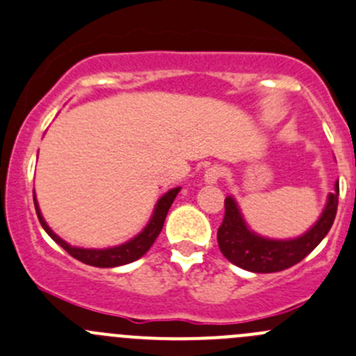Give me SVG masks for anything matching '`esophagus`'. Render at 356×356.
I'll return each instance as SVG.
<instances>
[{
    "mask_svg": "<svg viewBox=\"0 0 356 356\" xmlns=\"http://www.w3.org/2000/svg\"><path fill=\"white\" fill-rule=\"evenodd\" d=\"M222 175H224V168L220 167V165H212V167L207 168L205 174H203V181H205L207 184H217V181H219Z\"/></svg>",
    "mask_w": 356,
    "mask_h": 356,
    "instance_id": "obj_1",
    "label": "esophagus"
}]
</instances>
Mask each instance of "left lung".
I'll list each match as a JSON object with an SVG mask.
<instances>
[{
	"label": "left lung",
	"mask_w": 356,
	"mask_h": 356,
	"mask_svg": "<svg viewBox=\"0 0 356 356\" xmlns=\"http://www.w3.org/2000/svg\"><path fill=\"white\" fill-rule=\"evenodd\" d=\"M339 200V182L327 196L318 220L305 234L289 240H275L257 234L245 222L243 213L233 196L224 200V220L217 229V241L224 257L241 270L252 273H277L298 264L327 236L332 227Z\"/></svg>",
	"instance_id": "left-lung-1"
}]
</instances>
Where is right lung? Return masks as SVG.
<instances>
[{
    "label": "right lung",
    "mask_w": 356,
    "mask_h": 356,
    "mask_svg": "<svg viewBox=\"0 0 356 356\" xmlns=\"http://www.w3.org/2000/svg\"><path fill=\"white\" fill-rule=\"evenodd\" d=\"M179 191H181V188H174L170 189V191L165 193V195L158 200L156 205H154L153 216H151L149 222L146 224V227H144L139 234L130 238V240L125 241V243L116 245V247H108V248H81V247H74V245H69L67 241L62 240L58 234H55L54 231H51V227L47 224V220L43 219L40 205H38L36 195H34V207H36L38 219H40L41 226H43V229L47 231L48 236H50L55 243L60 245L69 255H72V257L78 259V261L85 262V264L97 266V268H116V266H123V264H129V262L137 261V259L143 257V255L153 247L154 240H156L161 227H163L168 209L172 207V203H174L175 196H177Z\"/></svg>",
    "instance_id": "1"
}]
</instances>
